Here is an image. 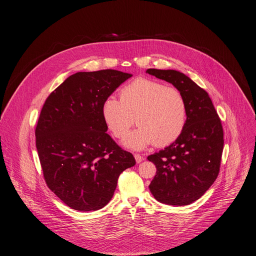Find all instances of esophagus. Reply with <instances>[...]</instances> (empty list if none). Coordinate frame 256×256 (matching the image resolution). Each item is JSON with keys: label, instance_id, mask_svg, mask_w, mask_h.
I'll return each instance as SVG.
<instances>
[{"label": "esophagus", "instance_id": "obj_1", "mask_svg": "<svg viewBox=\"0 0 256 256\" xmlns=\"http://www.w3.org/2000/svg\"><path fill=\"white\" fill-rule=\"evenodd\" d=\"M134 159H136V163H140L144 160V157L140 154H134Z\"/></svg>", "mask_w": 256, "mask_h": 256}]
</instances>
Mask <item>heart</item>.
I'll return each instance as SVG.
<instances>
[{
    "label": "heart",
    "instance_id": "heart-1",
    "mask_svg": "<svg viewBox=\"0 0 256 256\" xmlns=\"http://www.w3.org/2000/svg\"><path fill=\"white\" fill-rule=\"evenodd\" d=\"M102 116L116 138H124L130 128L138 126L124 140L132 150H140L154 142L165 147L184 132L188 120L186 100L177 88L138 78L124 86L120 99L109 96L102 104Z\"/></svg>",
    "mask_w": 256,
    "mask_h": 256
}]
</instances>
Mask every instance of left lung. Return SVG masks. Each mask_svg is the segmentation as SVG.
I'll list each match as a JSON object with an SVG mask.
<instances>
[{
    "mask_svg": "<svg viewBox=\"0 0 256 256\" xmlns=\"http://www.w3.org/2000/svg\"><path fill=\"white\" fill-rule=\"evenodd\" d=\"M147 72L171 83L188 104L186 128L164 150L148 156L157 172L149 186L154 198L171 206L198 200L220 171L224 132L208 94L192 79L174 70L148 68Z\"/></svg>",
    "mask_w": 256,
    "mask_h": 256,
    "instance_id": "1",
    "label": "left lung"
}]
</instances>
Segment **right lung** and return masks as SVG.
Returning a JSON list of instances; mask_svg holds the SVG:
<instances>
[{"mask_svg": "<svg viewBox=\"0 0 256 256\" xmlns=\"http://www.w3.org/2000/svg\"><path fill=\"white\" fill-rule=\"evenodd\" d=\"M132 75L116 70L79 72L46 98L35 128L48 188L76 210H97L112 200L122 171L136 160L109 136L102 104Z\"/></svg>", "mask_w": 256, "mask_h": 256, "instance_id": "1", "label": "right lung"}]
</instances>
